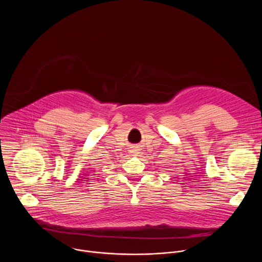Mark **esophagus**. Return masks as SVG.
<instances>
[{"label": "esophagus", "mask_w": 262, "mask_h": 262, "mask_svg": "<svg viewBox=\"0 0 262 262\" xmlns=\"http://www.w3.org/2000/svg\"><path fill=\"white\" fill-rule=\"evenodd\" d=\"M142 149H141V147H140V145H133L132 147H130V150H129V154H130V156H133V157H140L141 155H142Z\"/></svg>", "instance_id": "34e87169"}]
</instances>
